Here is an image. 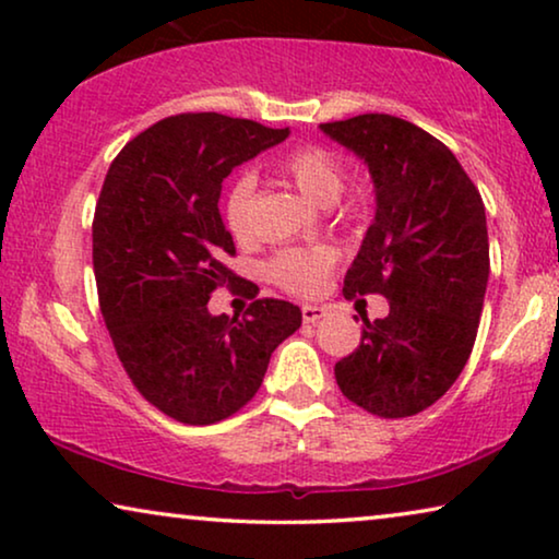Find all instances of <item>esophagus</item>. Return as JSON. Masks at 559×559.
<instances>
[{"label": "esophagus", "instance_id": "esophagus-1", "mask_svg": "<svg viewBox=\"0 0 559 559\" xmlns=\"http://www.w3.org/2000/svg\"><path fill=\"white\" fill-rule=\"evenodd\" d=\"M325 316V308H318V305H302V320L305 323H316Z\"/></svg>", "mask_w": 559, "mask_h": 559}]
</instances>
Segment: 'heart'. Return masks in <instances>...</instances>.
<instances>
[{"mask_svg": "<svg viewBox=\"0 0 559 559\" xmlns=\"http://www.w3.org/2000/svg\"><path fill=\"white\" fill-rule=\"evenodd\" d=\"M274 170L318 205H333L346 186V175H343L338 157L320 147H297L287 152L277 159ZM254 188V175L243 173L231 182L226 193L224 218L228 231L239 241H249L254 236V221H251ZM335 262H338V254L331 247H297L280 251L266 266V274L285 293L310 297L323 289Z\"/></svg>", "mask_w": 559, "mask_h": 559, "instance_id": "1", "label": "heart"}]
</instances>
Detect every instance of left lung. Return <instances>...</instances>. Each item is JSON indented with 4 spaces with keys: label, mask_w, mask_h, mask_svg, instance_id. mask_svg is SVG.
Segmentation results:
<instances>
[{
    "label": "left lung",
    "mask_w": 559,
    "mask_h": 559,
    "mask_svg": "<svg viewBox=\"0 0 559 559\" xmlns=\"http://www.w3.org/2000/svg\"><path fill=\"white\" fill-rule=\"evenodd\" d=\"M320 129L369 165L377 216L343 295H384L389 316H361V343L335 364L341 392L384 419L412 417L461 377L488 285L486 209L453 152L389 114Z\"/></svg>",
    "instance_id": "1"
}]
</instances>
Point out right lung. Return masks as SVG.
<instances>
[{
	"instance_id": "right-lung-1",
	"label": "right lung",
	"mask_w": 559,
	"mask_h": 559,
	"mask_svg": "<svg viewBox=\"0 0 559 559\" xmlns=\"http://www.w3.org/2000/svg\"><path fill=\"white\" fill-rule=\"evenodd\" d=\"M216 111L167 117L114 157L94 213V274L111 343L144 400L186 425L239 412L272 350L302 323L297 305L251 295L243 316H211L216 287L239 280L218 211L236 165L287 140Z\"/></svg>"
}]
</instances>
